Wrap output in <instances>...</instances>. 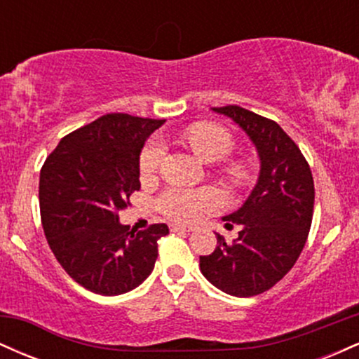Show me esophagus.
<instances>
[{"mask_svg":"<svg viewBox=\"0 0 359 359\" xmlns=\"http://www.w3.org/2000/svg\"><path fill=\"white\" fill-rule=\"evenodd\" d=\"M172 231H192V226L185 224H172Z\"/></svg>","mask_w":359,"mask_h":359,"instance_id":"34e87169","label":"esophagus"}]
</instances>
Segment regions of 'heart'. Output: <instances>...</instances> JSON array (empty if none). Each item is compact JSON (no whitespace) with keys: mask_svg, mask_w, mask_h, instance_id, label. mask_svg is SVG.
I'll return each instance as SVG.
<instances>
[{"mask_svg":"<svg viewBox=\"0 0 359 359\" xmlns=\"http://www.w3.org/2000/svg\"><path fill=\"white\" fill-rule=\"evenodd\" d=\"M185 140L191 145L194 154L204 162H217L229 155L233 150V138L226 128L214 123H197L185 131ZM165 155V145L160 138H154L143 148L140 156V174L148 179L156 172ZM224 174L233 182H245L248 179V168L245 163L228 162L224 165ZM221 204V197L214 189H167L158 197V208L172 219L196 221L204 212L212 211Z\"/></svg>","mask_w":359,"mask_h":359,"instance_id":"b5f03b06","label":"heart"}]
</instances>
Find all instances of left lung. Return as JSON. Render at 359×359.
<instances>
[{"label": "left lung", "mask_w": 359, "mask_h": 359, "mask_svg": "<svg viewBox=\"0 0 359 359\" xmlns=\"http://www.w3.org/2000/svg\"><path fill=\"white\" fill-rule=\"evenodd\" d=\"M231 118L248 135L259 158V174L248 199L222 217L240 224L233 243L216 233L217 246L199 258L214 287L234 297L263 294L295 265L306 245L314 211V180L309 163L277 123L240 108H211Z\"/></svg>", "instance_id": "obj_1"}]
</instances>
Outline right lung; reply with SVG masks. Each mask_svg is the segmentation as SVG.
Wrapping results in <instances>:
<instances>
[{
  "mask_svg": "<svg viewBox=\"0 0 359 359\" xmlns=\"http://www.w3.org/2000/svg\"><path fill=\"white\" fill-rule=\"evenodd\" d=\"M165 119L113 113L60 140L40 170V214L48 246L79 285L121 295L151 273L167 224L130 229L118 212L140 189V154Z\"/></svg>",
  "mask_w": 359,
  "mask_h": 359,
  "instance_id": "add662e5",
  "label": "right lung"
}]
</instances>
